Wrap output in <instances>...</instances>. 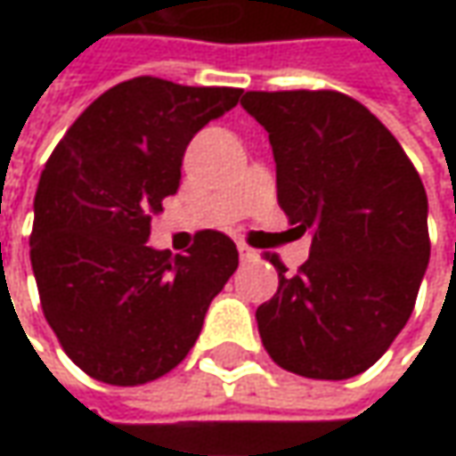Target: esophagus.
<instances>
[{
    "label": "esophagus",
    "instance_id": "34e87169",
    "mask_svg": "<svg viewBox=\"0 0 456 456\" xmlns=\"http://www.w3.org/2000/svg\"><path fill=\"white\" fill-rule=\"evenodd\" d=\"M238 254H240L243 261H251V258H256V251L251 248V246H246V243H238Z\"/></svg>",
    "mask_w": 456,
    "mask_h": 456
}]
</instances>
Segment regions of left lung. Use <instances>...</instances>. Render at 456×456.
Instances as JSON below:
<instances>
[{
  "mask_svg": "<svg viewBox=\"0 0 456 456\" xmlns=\"http://www.w3.org/2000/svg\"><path fill=\"white\" fill-rule=\"evenodd\" d=\"M240 106L269 132L276 198L309 258L256 309L276 365L317 380L368 370L411 317L429 266V200L395 136L338 91H248Z\"/></svg>",
  "mask_w": 456,
  "mask_h": 456,
  "instance_id": "1",
  "label": "left lung"
}]
</instances>
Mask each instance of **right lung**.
<instances>
[{"mask_svg":"<svg viewBox=\"0 0 456 456\" xmlns=\"http://www.w3.org/2000/svg\"><path fill=\"white\" fill-rule=\"evenodd\" d=\"M240 88L139 76L98 96L50 154L29 261L45 320L83 373L142 386L180 365L238 266L236 243L200 231L184 256L147 246L180 187L187 144Z\"/></svg>","mask_w":456,"mask_h":456,"instance_id":"right-lung-1","label":"right lung"}]
</instances>
